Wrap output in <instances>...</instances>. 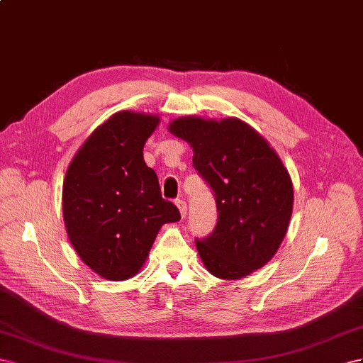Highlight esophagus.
<instances>
[{"label": "esophagus", "mask_w": 363, "mask_h": 363, "mask_svg": "<svg viewBox=\"0 0 363 363\" xmlns=\"http://www.w3.org/2000/svg\"><path fill=\"white\" fill-rule=\"evenodd\" d=\"M176 206L179 208L181 217L184 219V217L187 216V203H185V201H182V199H176Z\"/></svg>", "instance_id": "34e87169"}]
</instances>
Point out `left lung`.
Returning <instances> with one entry per match:
<instances>
[{
    "instance_id": "1",
    "label": "left lung",
    "mask_w": 363,
    "mask_h": 363,
    "mask_svg": "<svg viewBox=\"0 0 363 363\" xmlns=\"http://www.w3.org/2000/svg\"><path fill=\"white\" fill-rule=\"evenodd\" d=\"M169 130L193 149V165L214 191L217 223L196 247L222 279L263 267L278 251L294 208L291 174L277 152L239 118L181 117Z\"/></svg>"
}]
</instances>
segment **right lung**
<instances>
[{
	"label": "right lung",
	"instance_id": "right-lung-1",
	"mask_svg": "<svg viewBox=\"0 0 363 363\" xmlns=\"http://www.w3.org/2000/svg\"><path fill=\"white\" fill-rule=\"evenodd\" d=\"M158 124L152 113L116 112L82 144L65 174L68 239L82 262L111 281L137 275L161 226L181 219L143 158Z\"/></svg>",
	"mask_w": 363,
	"mask_h": 363
}]
</instances>
